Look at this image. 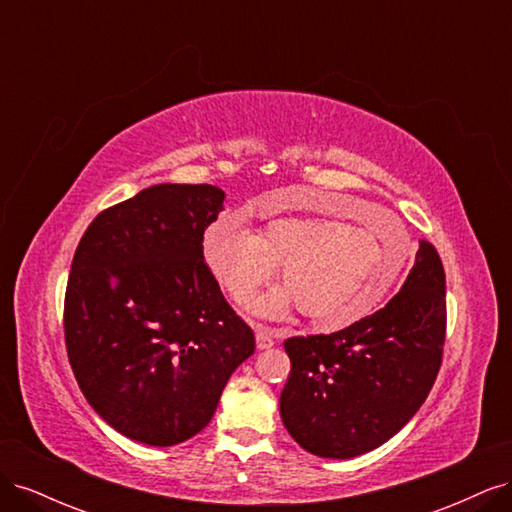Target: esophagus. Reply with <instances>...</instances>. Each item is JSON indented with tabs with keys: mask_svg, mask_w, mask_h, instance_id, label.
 <instances>
[{
	"mask_svg": "<svg viewBox=\"0 0 512 512\" xmlns=\"http://www.w3.org/2000/svg\"><path fill=\"white\" fill-rule=\"evenodd\" d=\"M275 342H273V337H271V333L265 329V327H260L258 331H256V348L258 350H267V348H271Z\"/></svg>",
	"mask_w": 512,
	"mask_h": 512,
	"instance_id": "34e87169",
	"label": "esophagus"
}]
</instances>
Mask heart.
<instances>
[{
	"label": "heart",
	"mask_w": 512,
	"mask_h": 512,
	"mask_svg": "<svg viewBox=\"0 0 512 512\" xmlns=\"http://www.w3.org/2000/svg\"><path fill=\"white\" fill-rule=\"evenodd\" d=\"M397 247L361 224L333 215L290 213L269 220L254 235L232 222H215L203 237L211 273L237 303L265 286L273 267L280 284L260 299V314L277 316L292 305L318 329H342L374 312L404 265L406 230L399 222Z\"/></svg>",
	"instance_id": "b5f03b06"
}]
</instances>
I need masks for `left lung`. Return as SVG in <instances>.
<instances>
[{
	"label": "left lung",
	"mask_w": 512,
	"mask_h": 512,
	"mask_svg": "<svg viewBox=\"0 0 512 512\" xmlns=\"http://www.w3.org/2000/svg\"><path fill=\"white\" fill-rule=\"evenodd\" d=\"M446 280L429 241L404 286L376 314L331 335L290 337L280 414L307 453L350 459L374 451L423 406L442 365Z\"/></svg>",
	"instance_id": "1"
}]
</instances>
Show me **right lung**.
Returning a JSON list of instances; mask_svg holds the SVG:
<instances>
[{
  "mask_svg": "<svg viewBox=\"0 0 512 512\" xmlns=\"http://www.w3.org/2000/svg\"><path fill=\"white\" fill-rule=\"evenodd\" d=\"M226 194L160 183L104 209L76 247L66 350L89 406L123 436L173 446L205 429L254 354L203 254Z\"/></svg>",
  "mask_w": 512,
  "mask_h": 512,
  "instance_id": "right-lung-1",
  "label": "right lung"
}]
</instances>
